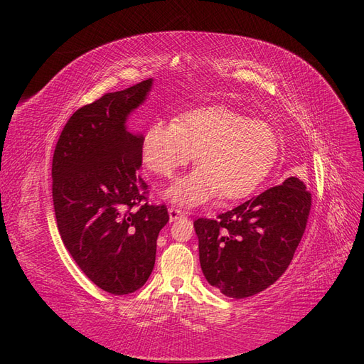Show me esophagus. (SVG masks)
Listing matches in <instances>:
<instances>
[{
  "instance_id": "obj_1",
  "label": "esophagus",
  "mask_w": 364,
  "mask_h": 364,
  "mask_svg": "<svg viewBox=\"0 0 364 364\" xmlns=\"http://www.w3.org/2000/svg\"><path fill=\"white\" fill-rule=\"evenodd\" d=\"M185 214L181 211L179 208H170L168 209V217H170V222H174V220H179L182 218Z\"/></svg>"
}]
</instances>
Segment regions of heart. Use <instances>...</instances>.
Masks as SVG:
<instances>
[{
  "label": "heart",
  "instance_id": "b5f03b06",
  "mask_svg": "<svg viewBox=\"0 0 364 364\" xmlns=\"http://www.w3.org/2000/svg\"><path fill=\"white\" fill-rule=\"evenodd\" d=\"M141 155L158 176H171L196 156L199 165L176 179L164 197L182 206L206 203L218 194L240 200L258 188L278 156V139L262 121L226 106L194 107L176 121L158 118L142 135Z\"/></svg>",
  "mask_w": 364,
  "mask_h": 364
}]
</instances>
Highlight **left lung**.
Returning <instances> with one entry per match:
<instances>
[{
	"instance_id": "1",
	"label": "left lung",
	"mask_w": 364,
	"mask_h": 364,
	"mask_svg": "<svg viewBox=\"0 0 364 364\" xmlns=\"http://www.w3.org/2000/svg\"><path fill=\"white\" fill-rule=\"evenodd\" d=\"M310 208L306 185L291 176L215 220L197 218L206 281L234 299L270 287L290 266Z\"/></svg>"
}]
</instances>
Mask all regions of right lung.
<instances>
[{"mask_svg":"<svg viewBox=\"0 0 364 364\" xmlns=\"http://www.w3.org/2000/svg\"><path fill=\"white\" fill-rule=\"evenodd\" d=\"M153 79L105 94L75 111L53 156V202L62 241L97 287L134 293L155 267L165 205L146 203L141 132L127 127Z\"/></svg>","mask_w":364,"mask_h":364,"instance_id":"obj_1","label":"right lung"}]
</instances>
